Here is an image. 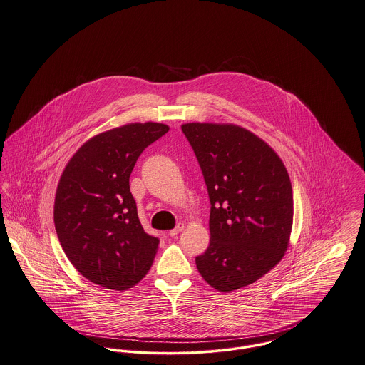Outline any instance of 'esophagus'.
Instances as JSON below:
<instances>
[{
    "label": "esophagus",
    "instance_id": "1",
    "mask_svg": "<svg viewBox=\"0 0 365 365\" xmlns=\"http://www.w3.org/2000/svg\"><path fill=\"white\" fill-rule=\"evenodd\" d=\"M182 230H184V225H182V223H178V225H177V226H175L173 230H170L168 234H170L171 237H174V235H177L178 232H181Z\"/></svg>",
    "mask_w": 365,
    "mask_h": 365
}]
</instances>
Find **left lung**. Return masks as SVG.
<instances>
[{
    "label": "left lung",
    "instance_id": "left-lung-1",
    "mask_svg": "<svg viewBox=\"0 0 365 365\" xmlns=\"http://www.w3.org/2000/svg\"><path fill=\"white\" fill-rule=\"evenodd\" d=\"M194 149L210 199L207 250L195 258L219 292L261 279L283 258L293 226L289 173L261 138L232 124L181 127Z\"/></svg>",
    "mask_w": 365,
    "mask_h": 365
}]
</instances>
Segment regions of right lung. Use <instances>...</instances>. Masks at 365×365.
I'll return each mask as SVG.
<instances>
[{"mask_svg":"<svg viewBox=\"0 0 365 365\" xmlns=\"http://www.w3.org/2000/svg\"><path fill=\"white\" fill-rule=\"evenodd\" d=\"M159 123L127 124L83 143L60 178L54 225L69 262L110 290L135 286L153 264L159 238L145 232L130 191L140 153L162 138Z\"/></svg>","mask_w":365,"mask_h":365,"instance_id":"obj_1","label":"right lung"}]
</instances>
